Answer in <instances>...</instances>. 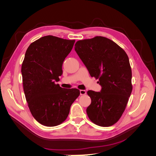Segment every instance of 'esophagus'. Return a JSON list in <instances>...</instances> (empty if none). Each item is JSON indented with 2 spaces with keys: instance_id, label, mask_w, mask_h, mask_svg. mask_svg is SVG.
Returning a JSON list of instances; mask_svg holds the SVG:
<instances>
[{
  "instance_id": "34e87169",
  "label": "esophagus",
  "mask_w": 156,
  "mask_h": 156,
  "mask_svg": "<svg viewBox=\"0 0 156 156\" xmlns=\"http://www.w3.org/2000/svg\"><path fill=\"white\" fill-rule=\"evenodd\" d=\"M86 94L87 91L84 90H80V94H81V95H85Z\"/></svg>"
}]
</instances>
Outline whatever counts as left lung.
I'll return each instance as SVG.
<instances>
[{"label":"left lung","instance_id":"8db88e82","mask_svg":"<svg viewBox=\"0 0 156 156\" xmlns=\"http://www.w3.org/2000/svg\"><path fill=\"white\" fill-rule=\"evenodd\" d=\"M75 51L101 87L100 92H87L91 98L88 118L98 126H112L123 114L132 91L128 56L115 42L102 36L77 41Z\"/></svg>","mask_w":156,"mask_h":156}]
</instances>
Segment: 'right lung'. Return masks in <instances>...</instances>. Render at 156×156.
Here are the masks:
<instances>
[{
  "mask_svg": "<svg viewBox=\"0 0 156 156\" xmlns=\"http://www.w3.org/2000/svg\"><path fill=\"white\" fill-rule=\"evenodd\" d=\"M75 41L45 36L32 43L25 53L21 66L23 90L32 115L44 126L62 124L80 94L78 89H65L55 84Z\"/></svg>",
  "mask_w": 156,
  "mask_h": 156,
  "instance_id": "add662e5",
  "label": "right lung"
}]
</instances>
